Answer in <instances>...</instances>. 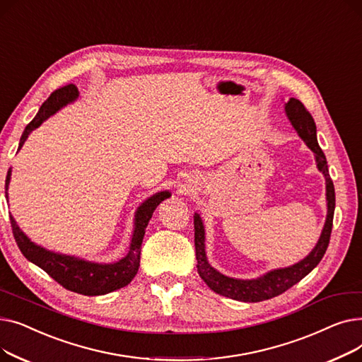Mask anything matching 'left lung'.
I'll use <instances>...</instances> for the list:
<instances>
[{"label":"left lung","mask_w":362,"mask_h":362,"mask_svg":"<svg viewBox=\"0 0 362 362\" xmlns=\"http://www.w3.org/2000/svg\"><path fill=\"white\" fill-rule=\"evenodd\" d=\"M284 111L291 120L292 126L298 132V135L308 145V148L315 154L317 167L325 175L326 179V198H327V217L325 227H322L321 236L314 246V250L303 258L302 261L291 265V267L277 269L265 273L258 279L242 280L227 277L213 269L205 255V229L199 214L194 216L195 226V251H197V267L201 279L208 284V288L213 289L216 293L232 298L235 300L242 302H259L265 299H272L277 295H281L291 289L293 284L300 281L308 273H311L317 264L325 257L327 246L330 242L332 227H333V216H334V186L333 180L329 175V167L325 152L321 151L317 142V127L310 111L305 108L299 100L291 98L284 104Z\"/></svg>","instance_id":"obj_1"}]
</instances>
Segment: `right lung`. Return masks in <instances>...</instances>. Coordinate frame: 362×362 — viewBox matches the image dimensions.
Segmentation results:
<instances>
[{"mask_svg": "<svg viewBox=\"0 0 362 362\" xmlns=\"http://www.w3.org/2000/svg\"><path fill=\"white\" fill-rule=\"evenodd\" d=\"M78 97H79V90L71 83L54 90L48 97V100L41 105L35 119L25 127V132L21 138V144H18V149L23 146L25 141L28 139L32 130L40 127L49 116H52V114L59 111L60 108L78 100ZM10 177H11V170H8L7 177H6L7 199H8L7 191H8ZM170 197L171 194L168 191H163L149 197L146 201L141 204V206L138 208L135 214V229H133L129 252L122 259L111 264L92 262L78 257L51 252L42 248V246L33 243L21 230V227L17 226L13 216H10V223H11L13 235L18 250L22 251V254L30 262H33L45 273H48L57 283H60L62 286L66 288L67 291L86 295V296H97V295H105L112 291H117L120 288L127 286V284L132 281V279L136 276L139 270V262H141V245L144 240L146 226L152 217V213H154L156 208L158 206V204Z\"/></svg>", "mask_w": 362, "mask_h": 362, "instance_id": "right-lung-1", "label": "right lung"}]
</instances>
